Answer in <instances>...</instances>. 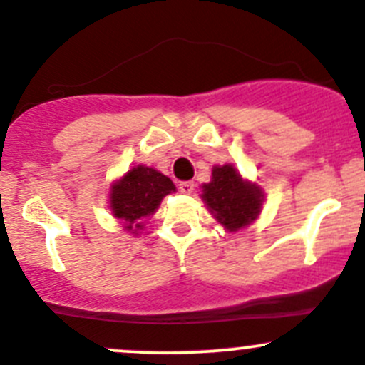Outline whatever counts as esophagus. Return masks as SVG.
Here are the masks:
<instances>
[{"label": "esophagus", "instance_id": "1", "mask_svg": "<svg viewBox=\"0 0 365 365\" xmlns=\"http://www.w3.org/2000/svg\"><path fill=\"white\" fill-rule=\"evenodd\" d=\"M193 187H195V184L191 182V181H182V182H179V190H181V193L190 195L191 191H193Z\"/></svg>", "mask_w": 365, "mask_h": 365}]
</instances>
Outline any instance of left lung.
<instances>
[{
  "label": "left lung",
  "mask_w": 365,
  "mask_h": 365,
  "mask_svg": "<svg viewBox=\"0 0 365 365\" xmlns=\"http://www.w3.org/2000/svg\"><path fill=\"white\" fill-rule=\"evenodd\" d=\"M200 197L227 232H237L254 223L264 202L261 186L245 179L230 163L212 167L211 181L202 184Z\"/></svg>",
  "instance_id": "left-lung-1"
}]
</instances>
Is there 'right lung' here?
Returning a JSON list of instances; mask_svg holds the SVG:
<instances>
[{"label": "right lung", "instance_id": "obj_1", "mask_svg": "<svg viewBox=\"0 0 365 365\" xmlns=\"http://www.w3.org/2000/svg\"><path fill=\"white\" fill-rule=\"evenodd\" d=\"M175 184L160 170L145 165H135L120 179L111 182L108 204L113 218L124 230L138 236L143 220L153 216L167 195L174 193Z\"/></svg>", "mask_w": 365, "mask_h": 365}]
</instances>
